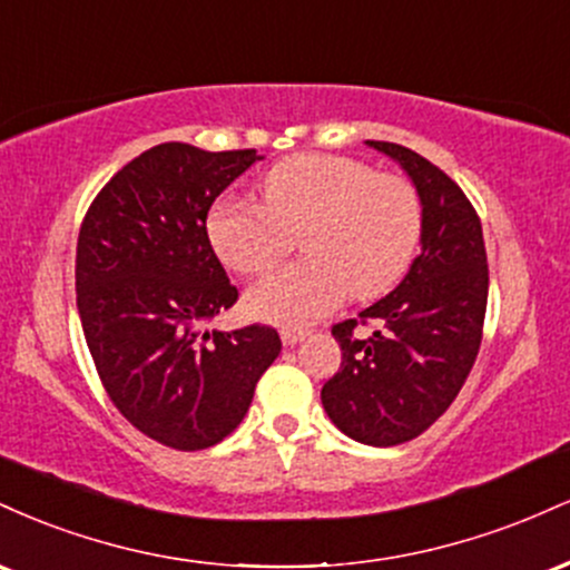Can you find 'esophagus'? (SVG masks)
<instances>
[{"mask_svg":"<svg viewBox=\"0 0 570 570\" xmlns=\"http://www.w3.org/2000/svg\"><path fill=\"white\" fill-rule=\"evenodd\" d=\"M305 337H307L305 330H294V326H284V330H281V340H284V345H289V348Z\"/></svg>","mask_w":570,"mask_h":570,"instance_id":"34e87169","label":"esophagus"}]
</instances>
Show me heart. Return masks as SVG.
<instances>
[{
    "instance_id": "obj_1",
    "label": "heart",
    "mask_w": 570,
    "mask_h": 570,
    "mask_svg": "<svg viewBox=\"0 0 570 570\" xmlns=\"http://www.w3.org/2000/svg\"><path fill=\"white\" fill-rule=\"evenodd\" d=\"M263 206L225 198L208 212L217 257L240 276H259L289 252L307 254L252 286L246 307L276 324H311L345 294L375 297L396 284L421 240L423 208L404 176L375 174L343 155L305 153L276 163L259 181Z\"/></svg>"
}]
</instances>
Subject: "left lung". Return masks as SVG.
Returning a JSON list of instances; mask_svg holds the SVG:
<instances>
[{"instance_id":"obj_1","label":"left lung","mask_w":570,"mask_h":570,"mask_svg":"<svg viewBox=\"0 0 570 570\" xmlns=\"http://www.w3.org/2000/svg\"><path fill=\"white\" fill-rule=\"evenodd\" d=\"M367 144L417 189L421 254L394 292L332 326L343 362L322 404L351 440L391 448L423 434L466 383L485 324L488 254L480 217L448 174L402 144Z\"/></svg>"}]
</instances>
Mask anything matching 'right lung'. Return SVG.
<instances>
[{
    "instance_id": "add662e5",
    "label": "right lung",
    "mask_w": 570,
    "mask_h": 570,
    "mask_svg": "<svg viewBox=\"0 0 570 570\" xmlns=\"http://www.w3.org/2000/svg\"><path fill=\"white\" fill-rule=\"evenodd\" d=\"M254 160L257 149L158 144L122 166L82 219L85 343L115 407L166 448L206 450L233 434L281 353L273 326L203 330L238 299L208 240V208Z\"/></svg>"
}]
</instances>
